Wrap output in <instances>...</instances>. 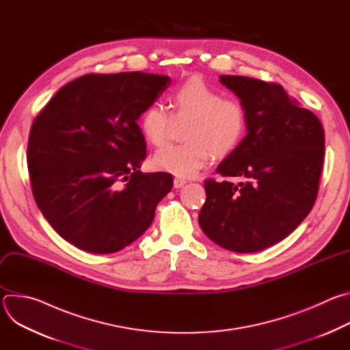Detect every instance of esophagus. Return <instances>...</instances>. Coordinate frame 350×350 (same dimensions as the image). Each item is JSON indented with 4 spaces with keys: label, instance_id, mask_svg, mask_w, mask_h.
Here are the masks:
<instances>
[{
    "label": "esophagus",
    "instance_id": "obj_1",
    "mask_svg": "<svg viewBox=\"0 0 350 350\" xmlns=\"http://www.w3.org/2000/svg\"><path fill=\"white\" fill-rule=\"evenodd\" d=\"M185 184H187V180H184V178H174V181H173V187L174 188H181Z\"/></svg>",
    "mask_w": 350,
    "mask_h": 350
}]
</instances>
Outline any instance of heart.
<instances>
[{"label":"heart","mask_w":350,"mask_h":350,"mask_svg":"<svg viewBox=\"0 0 350 350\" xmlns=\"http://www.w3.org/2000/svg\"><path fill=\"white\" fill-rule=\"evenodd\" d=\"M173 115L162 105L148 107L141 116L139 127L145 138L165 144L177 122H188L184 139L178 145H166L155 152L154 166L176 177H193L216 157H224L241 142L246 129L243 107L199 79L181 84L170 96Z\"/></svg>","instance_id":"1"}]
</instances>
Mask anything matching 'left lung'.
<instances>
[{
  "instance_id": "left-lung-1",
  "label": "left lung",
  "mask_w": 350,
  "mask_h": 350,
  "mask_svg": "<svg viewBox=\"0 0 350 350\" xmlns=\"http://www.w3.org/2000/svg\"><path fill=\"white\" fill-rule=\"evenodd\" d=\"M246 115V135L206 180L199 226L217 245L259 252L288 237L312 211L324 159V129L274 83L220 76Z\"/></svg>"
}]
</instances>
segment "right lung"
Instances as JSON below:
<instances>
[{
  "instance_id": "add662e5",
  "label": "right lung",
  "mask_w": 350,
  "mask_h": 350,
  "mask_svg": "<svg viewBox=\"0 0 350 350\" xmlns=\"http://www.w3.org/2000/svg\"><path fill=\"white\" fill-rule=\"evenodd\" d=\"M165 75H85L34 119L27 167L44 217L68 242L113 254L151 226L173 187L169 173H141L146 144L137 120L170 85Z\"/></svg>"
}]
</instances>
